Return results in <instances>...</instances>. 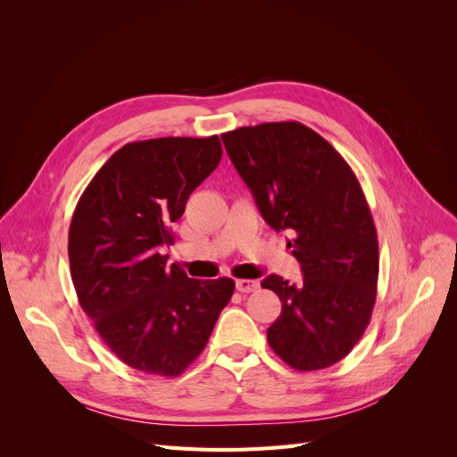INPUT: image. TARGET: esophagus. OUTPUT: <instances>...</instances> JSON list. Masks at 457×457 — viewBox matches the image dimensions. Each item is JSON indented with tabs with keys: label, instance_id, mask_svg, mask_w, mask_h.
<instances>
[{
	"label": "esophagus",
	"instance_id": "esophagus-1",
	"mask_svg": "<svg viewBox=\"0 0 457 457\" xmlns=\"http://www.w3.org/2000/svg\"><path fill=\"white\" fill-rule=\"evenodd\" d=\"M259 287V284L255 280H245V278H240L237 280V289L242 294H250V292H255V289Z\"/></svg>",
	"mask_w": 457,
	"mask_h": 457
}]
</instances>
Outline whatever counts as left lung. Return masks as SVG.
Returning a JSON list of instances; mask_svg holds the SVG:
<instances>
[{
  "instance_id": "8db88e82",
  "label": "left lung",
  "mask_w": 457,
  "mask_h": 457,
  "mask_svg": "<svg viewBox=\"0 0 457 457\" xmlns=\"http://www.w3.org/2000/svg\"><path fill=\"white\" fill-rule=\"evenodd\" d=\"M220 139L262 219L294 234L287 245L303 280L270 274L261 282L282 301L269 345L299 371L339 362L362 337L378 295V234L358 179L299 121L238 128Z\"/></svg>"
}]
</instances>
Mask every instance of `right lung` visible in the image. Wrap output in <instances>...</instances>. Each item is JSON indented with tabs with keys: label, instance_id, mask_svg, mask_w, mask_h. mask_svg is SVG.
<instances>
[{
	"label": "right lung",
	"instance_id": "add662e5",
	"mask_svg": "<svg viewBox=\"0 0 457 457\" xmlns=\"http://www.w3.org/2000/svg\"><path fill=\"white\" fill-rule=\"evenodd\" d=\"M223 156L219 137H163L121 146L81 195L68 232L84 312L121 362L175 378L210 339L234 280H196L162 247L188 196Z\"/></svg>",
	"mask_w": 457,
	"mask_h": 457
}]
</instances>
